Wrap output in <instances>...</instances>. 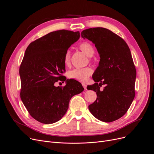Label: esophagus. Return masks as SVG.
<instances>
[{
  "instance_id": "34e87169",
  "label": "esophagus",
  "mask_w": 154,
  "mask_h": 154,
  "mask_svg": "<svg viewBox=\"0 0 154 154\" xmlns=\"http://www.w3.org/2000/svg\"><path fill=\"white\" fill-rule=\"evenodd\" d=\"M82 85L83 88H84V89H87V85H86V84H85V83H82Z\"/></svg>"
}]
</instances>
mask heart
<instances>
[{
    "mask_svg": "<svg viewBox=\"0 0 154 154\" xmlns=\"http://www.w3.org/2000/svg\"><path fill=\"white\" fill-rule=\"evenodd\" d=\"M79 48L88 56H92L94 53L93 45L89 42H83L79 45ZM71 51L67 50L64 56V63L66 66L70 64ZM93 73V70L90 67L75 68L68 72L67 76L69 79H74L78 81L84 82Z\"/></svg>",
    "mask_w": 154,
    "mask_h": 154,
    "instance_id": "heart-1",
    "label": "heart"
}]
</instances>
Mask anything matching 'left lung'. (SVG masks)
<instances>
[{
    "instance_id": "obj_1",
    "label": "left lung",
    "mask_w": 154,
    "mask_h": 154,
    "mask_svg": "<svg viewBox=\"0 0 154 154\" xmlns=\"http://www.w3.org/2000/svg\"><path fill=\"white\" fill-rule=\"evenodd\" d=\"M81 37L95 44L100 57L93 75L95 83L87 87L97 95L89 110L100 121H115L127 112L135 96L136 71L130 49L122 38L105 28H88ZM102 85L106 87L101 91Z\"/></svg>"
}]
</instances>
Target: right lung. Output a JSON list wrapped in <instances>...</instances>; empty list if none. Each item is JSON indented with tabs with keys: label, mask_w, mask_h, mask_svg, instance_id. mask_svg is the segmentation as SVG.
<instances>
[{
	"label": "right lung",
	"mask_w": 154,
	"mask_h": 154,
	"mask_svg": "<svg viewBox=\"0 0 154 154\" xmlns=\"http://www.w3.org/2000/svg\"><path fill=\"white\" fill-rule=\"evenodd\" d=\"M79 37V32L57 30L32 42L25 51L19 70L20 98L30 115L40 122L49 124L60 120L72 96L84 91L80 82L63 75L65 54ZM58 80L67 84L56 87Z\"/></svg>",
	"instance_id": "right-lung-1"
}]
</instances>
